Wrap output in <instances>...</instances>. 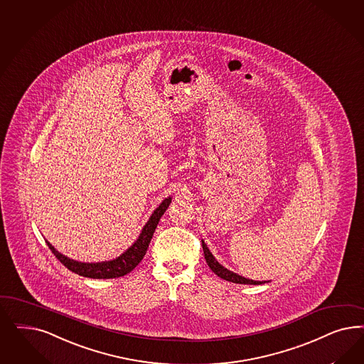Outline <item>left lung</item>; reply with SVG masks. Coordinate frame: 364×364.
<instances>
[{"label": "left lung", "mask_w": 364, "mask_h": 364, "mask_svg": "<svg viewBox=\"0 0 364 364\" xmlns=\"http://www.w3.org/2000/svg\"><path fill=\"white\" fill-rule=\"evenodd\" d=\"M202 249H203V255H205V259L210 268L218 277H221L226 282H235V284H250V285H261V284H265V282H256V280H249L247 277H242L240 274H237L235 272L225 268L223 265H221L215 257L211 255L210 250L208 245L205 244V241L202 240Z\"/></svg>", "instance_id": "8db88e82"}]
</instances>
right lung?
<instances>
[{
	"instance_id": "right-lung-1",
	"label": "right lung",
	"mask_w": 364,
	"mask_h": 364,
	"mask_svg": "<svg viewBox=\"0 0 364 364\" xmlns=\"http://www.w3.org/2000/svg\"><path fill=\"white\" fill-rule=\"evenodd\" d=\"M171 203V197L164 198L161 205L153 211L150 215L149 221L144 223L141 228V233L138 238L134 241V244L124 250L119 257L109 259V261H100V262H82L76 261L72 258L67 257L61 255L59 250H56L55 247L47 242L48 247L52 250V253L58 257L60 262L67 267L68 269L72 270L73 273L82 276V277H90V279H117L122 277L124 274L129 273L134 269L139 262L141 258L144 257L149 244L153 238L154 232L156 229V225L159 223L161 217L164 215V211L167 210L168 205Z\"/></svg>"
}]
</instances>
